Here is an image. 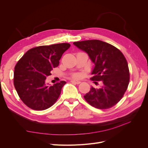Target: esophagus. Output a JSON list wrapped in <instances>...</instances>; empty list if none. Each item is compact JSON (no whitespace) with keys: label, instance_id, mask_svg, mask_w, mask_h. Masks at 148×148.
I'll use <instances>...</instances> for the list:
<instances>
[{"label":"esophagus","instance_id":"1","mask_svg":"<svg viewBox=\"0 0 148 148\" xmlns=\"http://www.w3.org/2000/svg\"><path fill=\"white\" fill-rule=\"evenodd\" d=\"M71 82L73 83V84H78L81 83V82H80V81H78V80H75V79H71Z\"/></svg>","mask_w":148,"mask_h":148}]
</instances>
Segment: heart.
I'll return each instance as SVG.
<instances>
[{"mask_svg":"<svg viewBox=\"0 0 148 148\" xmlns=\"http://www.w3.org/2000/svg\"><path fill=\"white\" fill-rule=\"evenodd\" d=\"M80 77H81V75H80L79 74H76V75H75V77H76V78H79Z\"/></svg>","mask_w":148,"mask_h":148,"instance_id":"b5f03b06","label":"heart"}]
</instances>
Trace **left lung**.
Listing matches in <instances>:
<instances>
[{
    "instance_id": "obj_1",
    "label": "left lung",
    "mask_w": 148,
    "mask_h": 148,
    "mask_svg": "<svg viewBox=\"0 0 148 148\" xmlns=\"http://www.w3.org/2000/svg\"><path fill=\"white\" fill-rule=\"evenodd\" d=\"M73 44L88 53L95 64L91 72L95 81H101L100 88L92 86L84 96L89 104L97 109L110 108L120 101L130 81L127 61L117 48L100 40L75 42Z\"/></svg>"
}]
</instances>
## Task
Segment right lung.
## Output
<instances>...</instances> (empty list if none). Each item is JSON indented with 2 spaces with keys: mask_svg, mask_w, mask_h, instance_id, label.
Segmentation results:
<instances>
[{
  "mask_svg": "<svg viewBox=\"0 0 148 148\" xmlns=\"http://www.w3.org/2000/svg\"><path fill=\"white\" fill-rule=\"evenodd\" d=\"M70 47L69 43H60L32 48L17 62L13 83L21 100L29 108L46 110L58 99L66 82L50 86L46 79L59 65L62 54Z\"/></svg>",
  "mask_w": 148,
  "mask_h": 148,
  "instance_id": "obj_1",
  "label": "right lung"
}]
</instances>
